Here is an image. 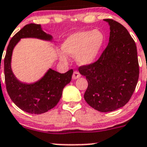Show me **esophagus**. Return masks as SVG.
<instances>
[{"instance_id":"34e87169","label":"esophagus","mask_w":147,"mask_h":147,"mask_svg":"<svg viewBox=\"0 0 147 147\" xmlns=\"http://www.w3.org/2000/svg\"><path fill=\"white\" fill-rule=\"evenodd\" d=\"M80 77V74L79 73V72L78 71H74L73 72V75H72V79L75 80L77 78H79Z\"/></svg>"}]
</instances>
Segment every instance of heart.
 Returning a JSON list of instances; mask_svg holds the SVG:
<instances>
[{
	"label": "heart",
	"instance_id": "b5f03b06",
	"mask_svg": "<svg viewBox=\"0 0 147 147\" xmlns=\"http://www.w3.org/2000/svg\"><path fill=\"white\" fill-rule=\"evenodd\" d=\"M104 44L105 35L100 30L78 31L63 42L62 49L64 53H61L59 56L63 61H67V54L76 55V61L80 65H88L99 57Z\"/></svg>",
	"mask_w": 147,
	"mask_h": 147
}]
</instances>
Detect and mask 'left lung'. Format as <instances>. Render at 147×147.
Masks as SVG:
<instances>
[{
    "mask_svg": "<svg viewBox=\"0 0 147 147\" xmlns=\"http://www.w3.org/2000/svg\"><path fill=\"white\" fill-rule=\"evenodd\" d=\"M110 26L108 46L96 61L79 67L86 78L84 99L100 112H111L126 105L135 91L138 77L137 47L126 28L119 22L105 19Z\"/></svg>",
    "mask_w": 147,
    "mask_h": 147,
    "instance_id": "8db88e82",
    "label": "left lung"
}]
</instances>
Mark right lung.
<instances>
[{
	"instance_id": "1",
	"label": "right lung",
	"mask_w": 147,
	"mask_h": 147,
	"mask_svg": "<svg viewBox=\"0 0 147 147\" xmlns=\"http://www.w3.org/2000/svg\"><path fill=\"white\" fill-rule=\"evenodd\" d=\"M22 38L52 41L53 37L42 31L40 25H26L11 39L3 59L5 83L11 100L18 108L27 113L41 114L57 105L61 97L63 88L71 81L73 70L69 69L66 73L61 74L50 69L40 80L35 83L28 84L19 81L11 70V61L13 49Z\"/></svg>"
}]
</instances>
